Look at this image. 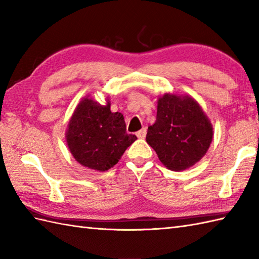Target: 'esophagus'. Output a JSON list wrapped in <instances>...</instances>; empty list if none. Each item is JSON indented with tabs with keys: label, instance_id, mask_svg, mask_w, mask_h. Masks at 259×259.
Wrapping results in <instances>:
<instances>
[{
	"label": "esophagus",
	"instance_id": "34e87169",
	"mask_svg": "<svg viewBox=\"0 0 259 259\" xmlns=\"http://www.w3.org/2000/svg\"><path fill=\"white\" fill-rule=\"evenodd\" d=\"M136 135H137V137H138V138L144 139L145 137H146V135H147V129H146V128H142V129L139 130L138 133H137Z\"/></svg>",
	"mask_w": 259,
	"mask_h": 259
}]
</instances>
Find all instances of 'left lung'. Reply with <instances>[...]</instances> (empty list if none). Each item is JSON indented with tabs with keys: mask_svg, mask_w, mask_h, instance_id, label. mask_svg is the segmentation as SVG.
Returning a JSON list of instances; mask_svg holds the SVG:
<instances>
[{
	"mask_svg": "<svg viewBox=\"0 0 259 259\" xmlns=\"http://www.w3.org/2000/svg\"><path fill=\"white\" fill-rule=\"evenodd\" d=\"M146 140L164 166L180 171L205 156L212 125L194 99L166 93L159 98L156 122L148 128Z\"/></svg>",
	"mask_w": 259,
	"mask_h": 259,
	"instance_id": "1",
	"label": "left lung"
}]
</instances>
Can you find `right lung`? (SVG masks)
Instances as JSON below:
<instances>
[{
    "mask_svg": "<svg viewBox=\"0 0 259 259\" xmlns=\"http://www.w3.org/2000/svg\"><path fill=\"white\" fill-rule=\"evenodd\" d=\"M136 140L135 135L126 134L123 115L111 112L110 102L101 106L89 98L78 104L67 130V144L75 160L99 171L113 167Z\"/></svg>",
    "mask_w": 259,
    "mask_h": 259,
    "instance_id": "add662e5",
    "label": "right lung"
}]
</instances>
